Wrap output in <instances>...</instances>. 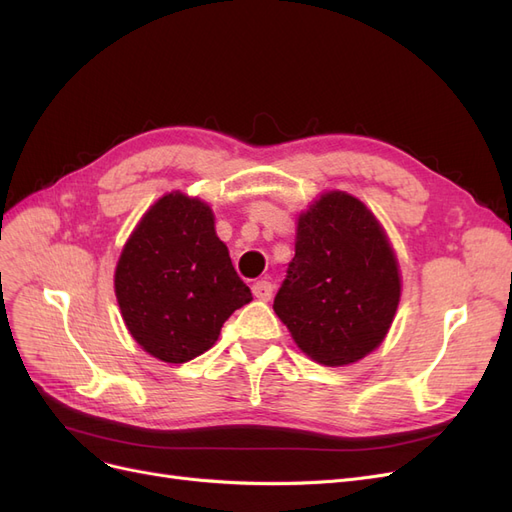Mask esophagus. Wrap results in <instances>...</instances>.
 Wrapping results in <instances>:
<instances>
[{
    "label": "esophagus",
    "mask_w": 512,
    "mask_h": 512,
    "mask_svg": "<svg viewBox=\"0 0 512 512\" xmlns=\"http://www.w3.org/2000/svg\"><path fill=\"white\" fill-rule=\"evenodd\" d=\"M252 292H254V297H256L258 301H269L271 294H273V286H271V282H267V280H260V282H256V284L252 286Z\"/></svg>",
    "instance_id": "obj_1"
}]
</instances>
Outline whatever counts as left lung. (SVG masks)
Instances as JSON below:
<instances>
[{
  "instance_id": "left-lung-1",
  "label": "left lung",
  "mask_w": 512,
  "mask_h": 512,
  "mask_svg": "<svg viewBox=\"0 0 512 512\" xmlns=\"http://www.w3.org/2000/svg\"><path fill=\"white\" fill-rule=\"evenodd\" d=\"M399 297L397 256L365 203L331 190L301 211L273 309L309 359L329 367L361 361L384 342Z\"/></svg>"
}]
</instances>
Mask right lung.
Returning a JSON list of instances; mask_svg holds the SVG:
<instances>
[{
  "mask_svg": "<svg viewBox=\"0 0 512 512\" xmlns=\"http://www.w3.org/2000/svg\"><path fill=\"white\" fill-rule=\"evenodd\" d=\"M115 297L130 335L164 363H185L218 342L222 324L252 301L205 200L183 192L153 203L123 245Z\"/></svg>",
  "mask_w": 512,
  "mask_h": 512,
  "instance_id": "right-lung-1",
  "label": "right lung"
}]
</instances>
